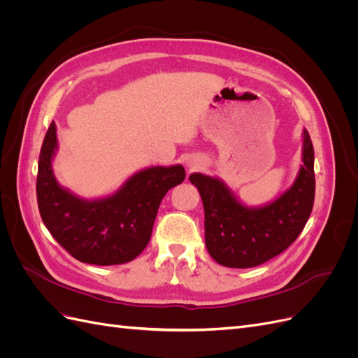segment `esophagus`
Here are the masks:
<instances>
[{"label":"esophagus","mask_w":358,"mask_h":358,"mask_svg":"<svg viewBox=\"0 0 358 358\" xmlns=\"http://www.w3.org/2000/svg\"><path fill=\"white\" fill-rule=\"evenodd\" d=\"M185 164H187L188 170H194V169H197L203 164V159L199 158V157H189V158H187Z\"/></svg>","instance_id":"esophagus-1"}]
</instances>
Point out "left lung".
Here are the masks:
<instances>
[{
  "mask_svg": "<svg viewBox=\"0 0 358 358\" xmlns=\"http://www.w3.org/2000/svg\"><path fill=\"white\" fill-rule=\"evenodd\" d=\"M301 162L292 185L272 201L248 206L227 183L204 173H191L204 208L206 248L216 263L248 268L268 262L297 239L306 225L315 197L313 146L301 133Z\"/></svg>",
  "mask_w": 358,
  "mask_h": 358,
  "instance_id": "8db88e82",
  "label": "left lung"
}]
</instances>
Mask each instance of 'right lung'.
<instances>
[{
	"label": "right lung",
	"instance_id": "obj_1",
	"mask_svg": "<svg viewBox=\"0 0 358 358\" xmlns=\"http://www.w3.org/2000/svg\"><path fill=\"white\" fill-rule=\"evenodd\" d=\"M58 152L52 122L38 158L37 201L41 220L55 241L82 263L124 264L150 241L161 200L185 179V169L152 166L129 176L109 196L86 200L62 187L53 173Z\"/></svg>",
	"mask_w": 358,
	"mask_h": 358
}]
</instances>
